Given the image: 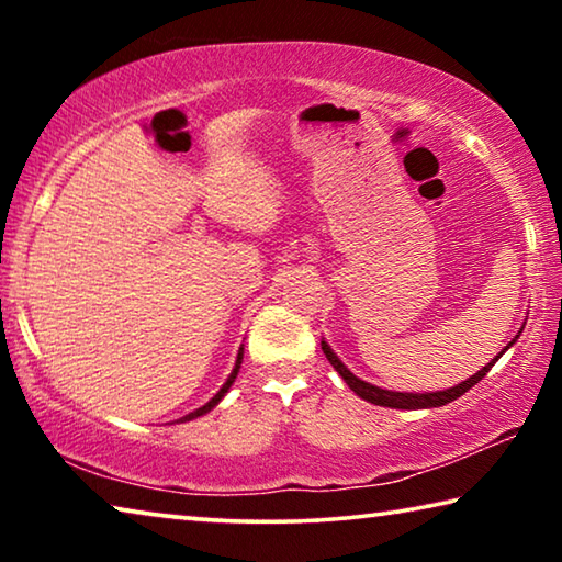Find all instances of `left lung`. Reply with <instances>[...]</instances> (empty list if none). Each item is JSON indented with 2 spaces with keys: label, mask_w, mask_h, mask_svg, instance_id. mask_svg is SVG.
Here are the masks:
<instances>
[{
  "label": "left lung",
  "mask_w": 562,
  "mask_h": 562,
  "mask_svg": "<svg viewBox=\"0 0 562 562\" xmlns=\"http://www.w3.org/2000/svg\"><path fill=\"white\" fill-rule=\"evenodd\" d=\"M520 335H516V339H518ZM516 339L510 341L508 347H513L516 345ZM506 347V349H508ZM503 349V351H506ZM322 351H325V357L329 359V364L337 369L339 372V376L345 379L347 382V386L351 389V392H355L357 396H361L364 398V402H369V404H376V406H389V408H434V406H446V404H451L453 398H459V396H463L465 392H469L471 386H475L481 382L483 376H486L488 372H491V367L496 364V361L501 359V355L493 359V361H488L486 367L481 369V372H475L471 379H465V382H461V384H456V386H451V389H443V392H426V394H406V392H389V389H382V386H374V384H369V382H361L359 376H355L349 372V369L341 364V359L335 355V351L329 349V345L327 341H322Z\"/></svg>",
  "instance_id": "1"
}]
</instances>
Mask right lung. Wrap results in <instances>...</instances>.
Returning a JSON list of instances; mask_svg holds the SVG:
<instances>
[{"mask_svg":"<svg viewBox=\"0 0 562 562\" xmlns=\"http://www.w3.org/2000/svg\"><path fill=\"white\" fill-rule=\"evenodd\" d=\"M240 364H243V347H240V351H237V361H235V369L231 372V376H227V382L221 386V392H217L211 402H207L205 406H201V408H195V412H190V414H186L183 418H180V422H190V418H198V416H203V414H207L211 412V408H215L217 404H221V398L227 394V389L233 386V382H235V376H237V372H240Z\"/></svg>","mask_w":562,"mask_h":562,"instance_id":"right-lung-1","label":"right lung"}]
</instances>
